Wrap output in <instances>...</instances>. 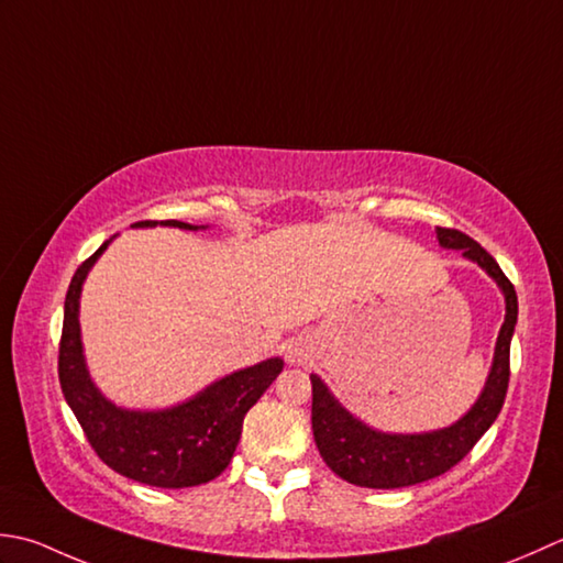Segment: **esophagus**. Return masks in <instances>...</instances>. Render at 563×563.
Instances as JSON below:
<instances>
[{
	"label": "esophagus",
	"mask_w": 563,
	"mask_h": 563,
	"mask_svg": "<svg viewBox=\"0 0 563 563\" xmlns=\"http://www.w3.org/2000/svg\"><path fill=\"white\" fill-rule=\"evenodd\" d=\"M308 357H311V347H308L306 340H289V345H286V360L291 364H306Z\"/></svg>",
	"instance_id": "esophagus-1"
}]
</instances>
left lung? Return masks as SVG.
Instances as JSON below:
<instances>
[{
    "label": "left lung",
    "mask_w": 563,
    "mask_h": 563,
    "mask_svg": "<svg viewBox=\"0 0 563 563\" xmlns=\"http://www.w3.org/2000/svg\"><path fill=\"white\" fill-rule=\"evenodd\" d=\"M438 240L442 247L462 250V255L484 267L506 294V323L496 342V357H493L486 388L476 406L452 428L426 434H384L352 418L313 374L311 426L316 446L332 472L354 486L404 488L442 476L474 450L481 434L496 422L506 400L510 382V340L518 323V294L498 262L474 238L456 228H438Z\"/></svg>",
    "instance_id": "8db88e82"
}]
</instances>
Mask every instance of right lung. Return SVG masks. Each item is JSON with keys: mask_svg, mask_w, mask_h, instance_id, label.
I'll use <instances>...</instances> for the list:
<instances>
[{"mask_svg": "<svg viewBox=\"0 0 563 563\" xmlns=\"http://www.w3.org/2000/svg\"><path fill=\"white\" fill-rule=\"evenodd\" d=\"M194 231L197 225L159 221ZM133 225H157L137 221ZM109 240L77 267L65 296V318L57 354L60 388L85 430L91 450L113 472L155 488H189L223 474L231 464L243 432L247 410L257 404L269 384L279 376V357L247 366L203 388L199 396L167 410H123L97 391L87 374L79 340V294L89 267L107 250Z\"/></svg>", "mask_w": 563, "mask_h": 563, "instance_id": "obj_1", "label": "right lung"}]
</instances>
